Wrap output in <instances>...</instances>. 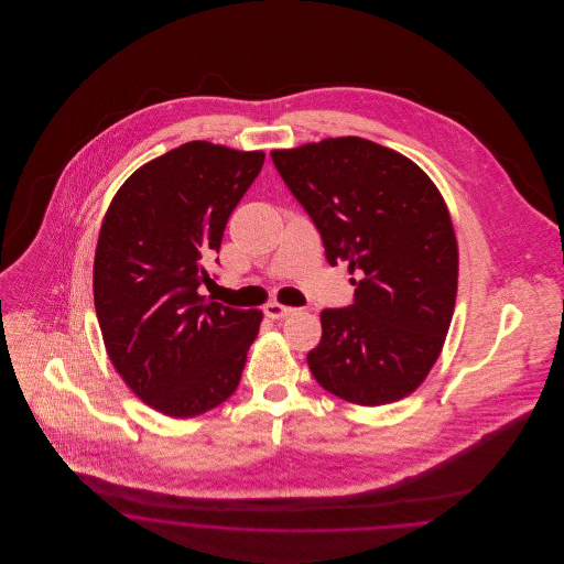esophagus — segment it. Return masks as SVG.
<instances>
[{
    "label": "esophagus",
    "mask_w": 564,
    "mask_h": 564,
    "mask_svg": "<svg viewBox=\"0 0 564 564\" xmlns=\"http://www.w3.org/2000/svg\"><path fill=\"white\" fill-rule=\"evenodd\" d=\"M292 313H294L292 306H283V304H279V302H269V304L264 306V315H267L269 319H285V317L292 315Z\"/></svg>",
    "instance_id": "1"
}]
</instances>
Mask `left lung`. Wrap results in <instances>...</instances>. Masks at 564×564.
Segmentation results:
<instances>
[{
  "mask_svg": "<svg viewBox=\"0 0 564 564\" xmlns=\"http://www.w3.org/2000/svg\"><path fill=\"white\" fill-rule=\"evenodd\" d=\"M272 162L355 285L349 308L322 311L306 361L325 391L357 405L398 402L427 378L455 313L458 247L430 175L364 137H329Z\"/></svg>",
  "mask_w": 564,
  "mask_h": 564,
  "instance_id": "1",
  "label": "left lung"
}]
</instances>
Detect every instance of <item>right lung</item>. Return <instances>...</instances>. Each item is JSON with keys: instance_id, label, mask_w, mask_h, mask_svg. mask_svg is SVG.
Instances as JSON below:
<instances>
[{"instance_id": "add662e5", "label": "right lung", "mask_w": 564, "mask_h": 564, "mask_svg": "<svg viewBox=\"0 0 564 564\" xmlns=\"http://www.w3.org/2000/svg\"><path fill=\"white\" fill-rule=\"evenodd\" d=\"M264 152L188 141L139 166L104 217L93 294L109 361L141 402L192 419L239 387L262 311L198 294Z\"/></svg>"}]
</instances>
